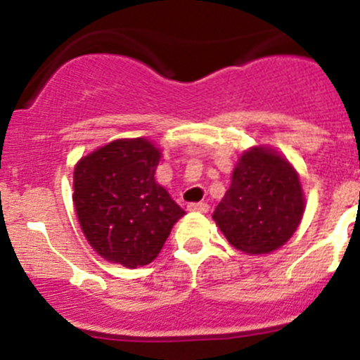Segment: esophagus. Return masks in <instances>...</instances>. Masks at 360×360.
I'll return each mask as SVG.
<instances>
[{"instance_id":"esophagus-1","label":"esophagus","mask_w":360,"mask_h":360,"mask_svg":"<svg viewBox=\"0 0 360 360\" xmlns=\"http://www.w3.org/2000/svg\"><path fill=\"white\" fill-rule=\"evenodd\" d=\"M188 210H190V212H202V214H205L207 210H209V205H207L205 202L190 203V205H188Z\"/></svg>"}]
</instances>
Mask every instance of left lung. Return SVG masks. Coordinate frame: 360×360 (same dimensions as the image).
Segmentation results:
<instances>
[{"label":"left lung","instance_id":"1","mask_svg":"<svg viewBox=\"0 0 360 360\" xmlns=\"http://www.w3.org/2000/svg\"><path fill=\"white\" fill-rule=\"evenodd\" d=\"M304 193L300 174L270 146H252L235 163L231 184L212 219L226 240L249 256L281 249L300 226Z\"/></svg>","mask_w":360,"mask_h":360}]
</instances>
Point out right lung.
<instances>
[{
  "instance_id": "1",
  "label": "right lung",
  "mask_w": 360,
  "mask_h": 360,
  "mask_svg": "<svg viewBox=\"0 0 360 360\" xmlns=\"http://www.w3.org/2000/svg\"><path fill=\"white\" fill-rule=\"evenodd\" d=\"M162 151L146 137L116 139L78 160L72 203L90 248L125 268L150 264L184 210L157 183Z\"/></svg>"
}]
</instances>
